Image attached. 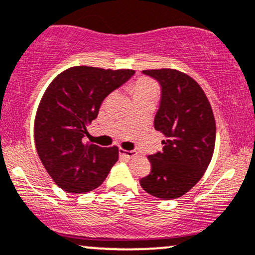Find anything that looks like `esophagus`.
<instances>
[{"label":"esophagus","instance_id":"obj_1","mask_svg":"<svg viewBox=\"0 0 255 255\" xmlns=\"http://www.w3.org/2000/svg\"><path fill=\"white\" fill-rule=\"evenodd\" d=\"M119 153L120 155H124L126 158H134L137 154L135 151H126V149H122V148H120Z\"/></svg>","mask_w":255,"mask_h":255}]
</instances>
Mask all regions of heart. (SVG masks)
Wrapping results in <instances>:
<instances>
[{"instance_id": "heart-1", "label": "heart", "mask_w": 255, "mask_h": 255, "mask_svg": "<svg viewBox=\"0 0 255 255\" xmlns=\"http://www.w3.org/2000/svg\"><path fill=\"white\" fill-rule=\"evenodd\" d=\"M134 100L147 96H158L159 88L158 84L153 79L148 77H139L131 84Z\"/></svg>"}]
</instances>
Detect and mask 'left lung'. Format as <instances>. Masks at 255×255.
Here are the masks:
<instances>
[{
	"label": "left lung",
	"instance_id": "obj_1",
	"mask_svg": "<svg viewBox=\"0 0 255 255\" xmlns=\"http://www.w3.org/2000/svg\"><path fill=\"white\" fill-rule=\"evenodd\" d=\"M160 83V107L155 130L166 137L162 151L148 155L151 172L141 178L142 189L160 199L182 197L203 177L214 154L216 124L201 85L173 69L143 70Z\"/></svg>",
	"mask_w": 255,
	"mask_h": 255
}]
</instances>
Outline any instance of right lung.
<instances>
[{
	"instance_id": "add662e5",
	"label": "right lung",
	"mask_w": 255,
	"mask_h": 255,
	"mask_svg": "<svg viewBox=\"0 0 255 255\" xmlns=\"http://www.w3.org/2000/svg\"><path fill=\"white\" fill-rule=\"evenodd\" d=\"M135 73L73 66L57 76L40 101L34 141L40 160L53 182L70 194L96 189L118 161L119 148L84 142L87 127L103 100Z\"/></svg>"
}]
</instances>
